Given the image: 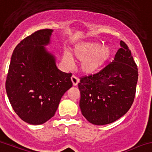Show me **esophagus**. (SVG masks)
Instances as JSON below:
<instances>
[{
	"label": "esophagus",
	"mask_w": 152,
	"mask_h": 152,
	"mask_svg": "<svg viewBox=\"0 0 152 152\" xmlns=\"http://www.w3.org/2000/svg\"><path fill=\"white\" fill-rule=\"evenodd\" d=\"M72 83H73L74 86H77V83H79V79L77 78V77L75 76V75H72Z\"/></svg>",
	"instance_id": "34e87169"
}]
</instances>
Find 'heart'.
<instances>
[{
  "label": "heart",
  "mask_w": 152,
  "mask_h": 152,
  "mask_svg": "<svg viewBox=\"0 0 152 152\" xmlns=\"http://www.w3.org/2000/svg\"><path fill=\"white\" fill-rule=\"evenodd\" d=\"M113 52L110 45H102L98 42H84L77 45L74 50L75 54L82 60L81 69L86 74H94L99 72L106 63ZM64 60L68 63L72 62L69 53H65Z\"/></svg>",
  "instance_id": "1"
}]
</instances>
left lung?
I'll list each match as a JSON object with an SVG mask.
<instances>
[{"mask_svg":"<svg viewBox=\"0 0 152 152\" xmlns=\"http://www.w3.org/2000/svg\"><path fill=\"white\" fill-rule=\"evenodd\" d=\"M115 58L102 70L80 77V107L93 125L112 123L131 108L138 80V69L128 45L120 42Z\"/></svg>","mask_w":152,"mask_h":152,"instance_id":"1","label":"left lung"}]
</instances>
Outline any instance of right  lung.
I'll return each mask as SVG.
<instances>
[{
  "instance_id": "1",
  "label": "right lung",
  "mask_w": 152,
  "mask_h": 152,
  "mask_svg": "<svg viewBox=\"0 0 152 152\" xmlns=\"http://www.w3.org/2000/svg\"><path fill=\"white\" fill-rule=\"evenodd\" d=\"M53 30H37L20 42L12 53L6 91L15 113L25 122L41 125L54 115L65 92L72 86V73L57 69L45 45Z\"/></svg>"
}]
</instances>
